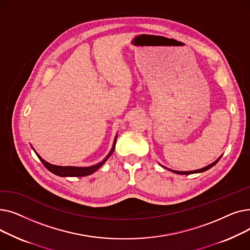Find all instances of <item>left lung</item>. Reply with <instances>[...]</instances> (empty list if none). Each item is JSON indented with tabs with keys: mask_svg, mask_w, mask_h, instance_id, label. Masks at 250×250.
<instances>
[{
	"mask_svg": "<svg viewBox=\"0 0 250 250\" xmlns=\"http://www.w3.org/2000/svg\"><path fill=\"white\" fill-rule=\"evenodd\" d=\"M221 157L222 156H220L219 158L215 161V162H213L212 164H209V165H208V166H206V167H204V168H201V169H198V170H192V171H177V170H171V169H169V168H167V167H165V166H162L163 168H165V169H167V170H169V171H171V172H174V173H176V174H186V175H188V174H193V173H201V172H204V171H207V170H208L209 168H212L214 165H216L217 163H218V161L221 159Z\"/></svg>",
	"mask_w": 250,
	"mask_h": 250,
	"instance_id": "obj_1",
	"label": "left lung"
}]
</instances>
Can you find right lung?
<instances>
[{
  "instance_id": "add662e5",
  "label": "right lung",
  "mask_w": 250,
  "mask_h": 250,
  "mask_svg": "<svg viewBox=\"0 0 250 250\" xmlns=\"http://www.w3.org/2000/svg\"><path fill=\"white\" fill-rule=\"evenodd\" d=\"M116 138H117V135L114 138L113 145H112V148H111L110 152L108 153V155L106 157H105L104 160H102L100 163H98L96 165L89 166V167H75V166H58V165H52V164L46 162L45 160H43L38 154H36V155H37V157L39 158V160L42 162L44 167L47 170H49L51 173H54V174H56L58 176H62V177H67V176H76V177L87 176V175H90L92 173H94L96 170H98L105 162L107 161V159L109 158V157L111 156V154L114 151V147H115V144H116Z\"/></svg>"
}]
</instances>
